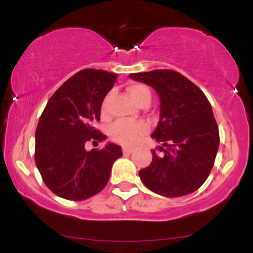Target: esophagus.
Masks as SVG:
<instances>
[{
    "label": "esophagus",
    "mask_w": 253,
    "mask_h": 253,
    "mask_svg": "<svg viewBox=\"0 0 253 253\" xmlns=\"http://www.w3.org/2000/svg\"><path fill=\"white\" fill-rule=\"evenodd\" d=\"M133 151H134V150H133L132 147H127V146H124L123 147V152L125 153V155H130V153H132Z\"/></svg>",
    "instance_id": "1"
}]
</instances>
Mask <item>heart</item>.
<instances>
[{
  "label": "heart",
  "instance_id": "b5f03b06",
  "mask_svg": "<svg viewBox=\"0 0 253 253\" xmlns=\"http://www.w3.org/2000/svg\"><path fill=\"white\" fill-rule=\"evenodd\" d=\"M127 91H128L130 98H132L136 104L150 102L151 101V91L145 84H130L128 89H127ZM107 101H108V97H107L103 102V113L106 112ZM147 132H149V127H147V125L144 123H118L112 127V129H110V136L113 138V140L118 141V143L132 146V145L138 143Z\"/></svg>",
  "mask_w": 253,
  "mask_h": 253
}]
</instances>
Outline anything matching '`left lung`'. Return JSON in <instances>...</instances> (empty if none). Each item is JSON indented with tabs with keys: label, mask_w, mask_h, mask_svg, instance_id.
<instances>
[{
	"label": "left lung",
	"mask_w": 253,
	"mask_h": 253,
	"mask_svg": "<svg viewBox=\"0 0 253 253\" xmlns=\"http://www.w3.org/2000/svg\"><path fill=\"white\" fill-rule=\"evenodd\" d=\"M129 77L152 86L161 98V115L151 134L162 146L152 162L139 171L153 193L167 197L188 195L205 183L220 144L211 106L199 86L179 72L153 70Z\"/></svg>",
	"instance_id": "obj_1"
}]
</instances>
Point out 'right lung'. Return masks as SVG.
Instances as JSON below:
<instances>
[{"label":"right lung","instance_id":"obj_1","mask_svg":"<svg viewBox=\"0 0 253 253\" xmlns=\"http://www.w3.org/2000/svg\"><path fill=\"white\" fill-rule=\"evenodd\" d=\"M118 75L84 69L52 95L36 130L34 159L42 181L56 195L83 201L107 185L114 162L123 156L119 145L85 150L107 138L94 125L100 121L103 98Z\"/></svg>","mask_w":253,"mask_h":253}]
</instances>
